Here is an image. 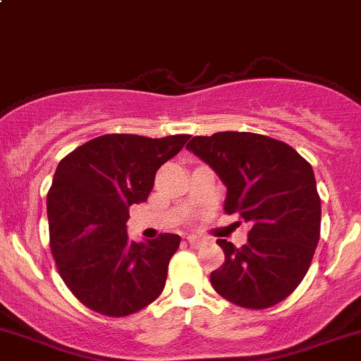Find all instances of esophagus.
<instances>
[{
	"label": "esophagus",
	"instance_id": "34e87169",
	"mask_svg": "<svg viewBox=\"0 0 361 361\" xmlns=\"http://www.w3.org/2000/svg\"><path fill=\"white\" fill-rule=\"evenodd\" d=\"M188 243H190L193 248H200V246L204 245V239L198 238V235H188Z\"/></svg>",
	"mask_w": 361,
	"mask_h": 361
}]
</instances>
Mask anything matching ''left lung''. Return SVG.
Returning a JSON list of instances; mask_svg holds the SVG:
<instances>
[{
    "instance_id": "left-lung-1",
    "label": "left lung",
    "mask_w": 361,
    "mask_h": 361,
    "mask_svg": "<svg viewBox=\"0 0 361 361\" xmlns=\"http://www.w3.org/2000/svg\"><path fill=\"white\" fill-rule=\"evenodd\" d=\"M186 149L225 184L226 214L252 226L241 248L218 239L225 262L211 273L214 290L255 310L283 301L307 274L321 234L310 163L287 143L255 133L195 136Z\"/></svg>"
}]
</instances>
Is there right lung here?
<instances>
[{
    "label": "right lung",
    "instance_id": "right-lung-1",
    "mask_svg": "<svg viewBox=\"0 0 361 361\" xmlns=\"http://www.w3.org/2000/svg\"><path fill=\"white\" fill-rule=\"evenodd\" d=\"M188 140L104 135L60 161L47 193L51 252L65 286L85 307L123 317L163 293L180 235L135 243L126 223L129 207L149 198L161 164Z\"/></svg>",
    "mask_w": 361,
    "mask_h": 361
}]
</instances>
